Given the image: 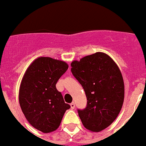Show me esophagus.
<instances>
[{"label": "esophagus", "instance_id": "esophagus-1", "mask_svg": "<svg viewBox=\"0 0 146 146\" xmlns=\"http://www.w3.org/2000/svg\"><path fill=\"white\" fill-rule=\"evenodd\" d=\"M70 108L72 109L75 108V104H74L73 102V103H71V104H70Z\"/></svg>", "mask_w": 146, "mask_h": 146}]
</instances>
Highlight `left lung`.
I'll use <instances>...</instances> for the list:
<instances>
[{
  "instance_id": "obj_1",
  "label": "left lung",
  "mask_w": 146,
  "mask_h": 146,
  "mask_svg": "<svg viewBox=\"0 0 146 146\" xmlns=\"http://www.w3.org/2000/svg\"><path fill=\"white\" fill-rule=\"evenodd\" d=\"M71 66L87 98L86 108L78 110L82 124L90 131H102L117 117L123 104L124 83L120 69L102 52L74 60Z\"/></svg>"
}]
</instances>
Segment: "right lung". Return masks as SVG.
Segmentation results:
<instances>
[{
	"label": "right lung",
	"mask_w": 146,
	"mask_h": 146,
	"mask_svg": "<svg viewBox=\"0 0 146 146\" xmlns=\"http://www.w3.org/2000/svg\"><path fill=\"white\" fill-rule=\"evenodd\" d=\"M67 69L66 62L41 57L29 65L22 79L19 92L22 111L33 127L44 133L56 130L70 108L56 89Z\"/></svg>",
	"instance_id": "right-lung-1"
}]
</instances>
